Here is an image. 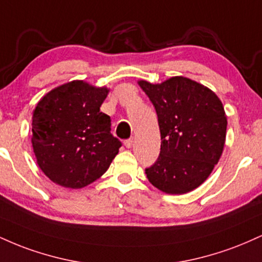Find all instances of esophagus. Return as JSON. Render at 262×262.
Returning <instances> with one entry per match:
<instances>
[{
    "instance_id": "obj_1",
    "label": "esophagus",
    "mask_w": 262,
    "mask_h": 262,
    "mask_svg": "<svg viewBox=\"0 0 262 262\" xmlns=\"http://www.w3.org/2000/svg\"><path fill=\"white\" fill-rule=\"evenodd\" d=\"M133 144H134V140H133V138H130V139H128V140H125V141H124V145H125V148H128V149H130L132 146H133Z\"/></svg>"
}]
</instances>
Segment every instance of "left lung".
I'll return each mask as SVG.
<instances>
[{
  "label": "left lung",
  "mask_w": 262,
  "mask_h": 262,
  "mask_svg": "<svg viewBox=\"0 0 262 262\" xmlns=\"http://www.w3.org/2000/svg\"><path fill=\"white\" fill-rule=\"evenodd\" d=\"M138 83L154 104L161 135L160 155L145 169L149 182L169 194L193 191L208 179L223 152V103L208 87L183 76Z\"/></svg>",
  "instance_id": "left-lung-1"
}]
</instances>
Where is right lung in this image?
Returning a JSON list of instances; mask_svg holds the SVG:
<instances>
[{"label": "right lung", "instance_id": "obj_1", "mask_svg": "<svg viewBox=\"0 0 262 262\" xmlns=\"http://www.w3.org/2000/svg\"><path fill=\"white\" fill-rule=\"evenodd\" d=\"M110 90L82 80L60 85L33 111L32 145L38 166L56 185L82 188L103 175L122 143L100 107Z\"/></svg>", "mask_w": 262, "mask_h": 262}]
</instances>
